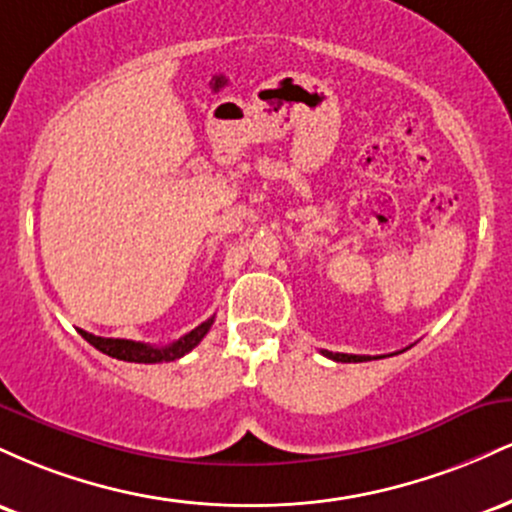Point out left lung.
Returning <instances> with one entry per match:
<instances>
[{"label": "left lung", "instance_id": "8db88e82", "mask_svg": "<svg viewBox=\"0 0 512 512\" xmlns=\"http://www.w3.org/2000/svg\"><path fill=\"white\" fill-rule=\"evenodd\" d=\"M327 358L339 363H361V361H370V356H356V354H332V351H322Z\"/></svg>", "mask_w": 512, "mask_h": 512}]
</instances>
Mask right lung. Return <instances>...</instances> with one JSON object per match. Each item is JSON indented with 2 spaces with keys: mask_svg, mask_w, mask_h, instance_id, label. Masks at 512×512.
I'll return each mask as SVG.
<instances>
[{
  "mask_svg": "<svg viewBox=\"0 0 512 512\" xmlns=\"http://www.w3.org/2000/svg\"><path fill=\"white\" fill-rule=\"evenodd\" d=\"M214 325V317H209L207 322L195 327L192 332H187L185 337H180L178 342L168 344V346H151V344H142V342H132V339H113V337H96L91 332H81V337L86 339L88 344L96 346L98 351L103 354L117 358V361H127V363H168L175 361V358L190 354L195 346L202 342L204 334L209 332V327Z\"/></svg>",
  "mask_w": 512,
  "mask_h": 512,
  "instance_id": "add662e5",
  "label": "right lung"
}]
</instances>
